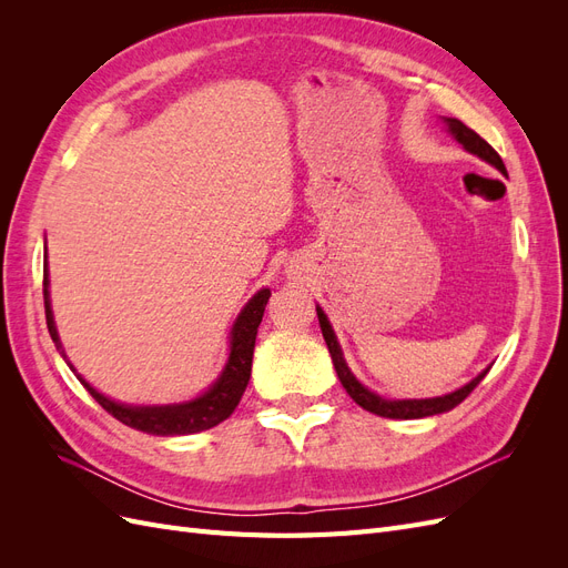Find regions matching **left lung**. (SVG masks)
Returning <instances> with one entry per match:
<instances>
[{
    "mask_svg": "<svg viewBox=\"0 0 568 568\" xmlns=\"http://www.w3.org/2000/svg\"><path fill=\"white\" fill-rule=\"evenodd\" d=\"M445 125H448V130L453 132L455 140L467 149L469 153H474V156L484 159L486 163H490L493 168L500 170L503 175H507V168L500 159V153H497L484 136L476 134L471 128H467L462 123V120L457 118H445ZM317 317H320V326H322V336L326 341V348H329L332 353V363H334V369L338 374V379L343 384V388H346V393L351 395V398L363 407L367 412H372V415H379V417H388V419H422V417H432V415H440V412H450L453 407H457L467 395L480 384V379L488 374L480 372L476 379H471L467 386L457 388L455 393H448V395H440V398H428V400H386L382 398V395L372 393L369 388H365L363 384H359L353 372L348 369L346 359H343V353H341V346L336 341V334L332 329L329 320H326L322 307H317Z\"/></svg>",
    "mask_w": 568,
    "mask_h": 568,
    "instance_id": "1",
    "label": "left lung"
}]
</instances>
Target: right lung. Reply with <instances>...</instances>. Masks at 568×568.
Instances as JSON below:
<instances>
[{"instance_id":"obj_1","label":"right lung","mask_w":568,"mask_h":568,"mask_svg":"<svg viewBox=\"0 0 568 568\" xmlns=\"http://www.w3.org/2000/svg\"><path fill=\"white\" fill-rule=\"evenodd\" d=\"M270 296H272L270 288H261L246 303L242 315L236 317V322L232 326L230 359H227L225 369H222L220 379L194 400L180 403V405H151V407L120 405V403L106 398V395H101L97 388H92L88 382L82 379V376H78V379L84 384V388L90 390L92 398L109 412V415H113L118 422H123L130 428H136V432L153 434V436H186V434L205 432V428H213L232 415L234 407L239 405V400H242V395L248 386L257 326H261V322H263V313H265V305H267ZM44 315H47L49 336L57 343V348L61 351L54 315H51L47 267H44ZM61 355H63V351H61ZM71 369H73V365H71Z\"/></svg>"}]
</instances>
